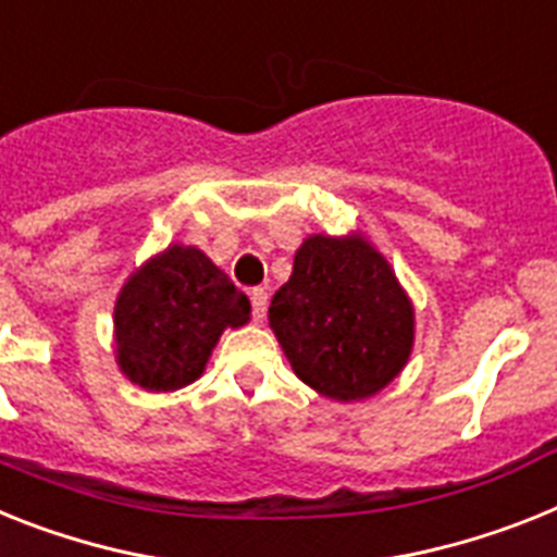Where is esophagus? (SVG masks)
<instances>
[{
    "label": "esophagus",
    "instance_id": "esophagus-1",
    "mask_svg": "<svg viewBox=\"0 0 557 557\" xmlns=\"http://www.w3.org/2000/svg\"><path fill=\"white\" fill-rule=\"evenodd\" d=\"M265 308H269V292L265 288H251V317H255V322H263Z\"/></svg>",
    "mask_w": 557,
    "mask_h": 557
}]
</instances>
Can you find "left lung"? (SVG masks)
Segmentation results:
<instances>
[{
  "label": "left lung",
  "instance_id": "1",
  "mask_svg": "<svg viewBox=\"0 0 557 557\" xmlns=\"http://www.w3.org/2000/svg\"><path fill=\"white\" fill-rule=\"evenodd\" d=\"M269 325L294 373L336 401L380 394L413 350V302L362 235L306 237Z\"/></svg>",
  "mask_w": 557,
  "mask_h": 557
}]
</instances>
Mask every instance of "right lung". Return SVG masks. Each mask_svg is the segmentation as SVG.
I'll use <instances>...</instances> for the list:
<instances>
[{"instance_id": "1", "label": "right lung", "mask_w": 557, "mask_h": 557, "mask_svg": "<svg viewBox=\"0 0 557 557\" xmlns=\"http://www.w3.org/2000/svg\"><path fill=\"white\" fill-rule=\"evenodd\" d=\"M249 314V297L203 251L172 243L121 288L115 362L144 391H177L203 373L223 331Z\"/></svg>"}]
</instances>
